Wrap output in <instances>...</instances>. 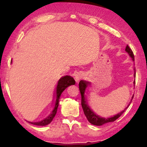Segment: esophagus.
<instances>
[{
	"label": "esophagus",
	"instance_id": "esophagus-1",
	"mask_svg": "<svg viewBox=\"0 0 147 147\" xmlns=\"http://www.w3.org/2000/svg\"><path fill=\"white\" fill-rule=\"evenodd\" d=\"M81 77H82V75H81L80 74H79V73L77 74V75H76L75 77V79L76 82H78L79 79H81Z\"/></svg>",
	"mask_w": 147,
	"mask_h": 147
}]
</instances>
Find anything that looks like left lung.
Instances as JSON below:
<instances>
[{
  "label": "left lung",
  "mask_w": 147,
  "mask_h": 147,
  "mask_svg": "<svg viewBox=\"0 0 147 147\" xmlns=\"http://www.w3.org/2000/svg\"><path fill=\"white\" fill-rule=\"evenodd\" d=\"M125 50L129 54L130 56H131V58L133 59V60H134L135 58H134L133 52L132 51V50L131 49V48H130L128 45H126ZM87 84H88V82H86L82 80L80 81L79 83V90H80V92H81V96H82V101H81V103H82V109H83L84 115H86V117L87 119L88 120L89 122L95 126H102L103 124H106V123L114 122V121H115L116 119H118V118L122 115L123 113L124 112V111H123L121 113H118L117 115H115L114 117L108 118V119L102 118L94 113L90 110L89 106L87 105V103L86 102V100H85V97H84V92H85ZM133 99V96L132 97V99Z\"/></svg>",
  "instance_id": "left-lung-1"
}]
</instances>
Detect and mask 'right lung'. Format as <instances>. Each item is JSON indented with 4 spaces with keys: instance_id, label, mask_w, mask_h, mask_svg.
<instances>
[{
    "instance_id": "1",
    "label": "right lung",
    "mask_w": 147,
    "mask_h": 147,
    "mask_svg": "<svg viewBox=\"0 0 147 147\" xmlns=\"http://www.w3.org/2000/svg\"><path fill=\"white\" fill-rule=\"evenodd\" d=\"M75 84V81L74 80V79L70 76H65V77H62L59 79V81L58 82V84H57V99H56V103H55V106L54 110L52 111V113L48 116V117L45 118V119L41 121V122H34L32 124H34V125L37 126H45L48 125L52 122L53 118L55 117V115L57 113V108L59 106V98L60 96L61 95L62 92L67 87L69 86L70 85H74Z\"/></svg>"
}]
</instances>
